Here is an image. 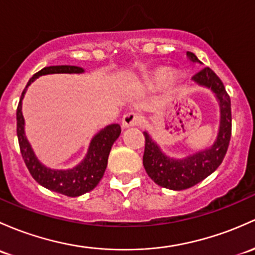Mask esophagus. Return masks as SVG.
I'll return each mask as SVG.
<instances>
[{"label":"esophagus","instance_id":"esophagus-1","mask_svg":"<svg viewBox=\"0 0 255 255\" xmlns=\"http://www.w3.org/2000/svg\"><path fill=\"white\" fill-rule=\"evenodd\" d=\"M143 122V116L136 112H128L123 116L122 119V127L128 128V127H134V126L141 125Z\"/></svg>","mask_w":255,"mask_h":255}]
</instances>
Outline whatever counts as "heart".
Instances as JSON below:
<instances>
[{
	"label": "heart",
	"mask_w": 255,
	"mask_h": 255,
	"mask_svg": "<svg viewBox=\"0 0 255 255\" xmlns=\"http://www.w3.org/2000/svg\"><path fill=\"white\" fill-rule=\"evenodd\" d=\"M166 77H168V71L167 69H162L161 72H159V76H157V78H159V80H163Z\"/></svg>",
	"instance_id": "obj_1"
}]
</instances>
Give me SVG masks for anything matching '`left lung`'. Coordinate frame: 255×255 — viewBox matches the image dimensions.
Returning <instances> with one entry per match:
<instances>
[{"instance_id": "left-lung-1", "label": "left lung", "mask_w": 255, "mask_h": 255, "mask_svg": "<svg viewBox=\"0 0 255 255\" xmlns=\"http://www.w3.org/2000/svg\"><path fill=\"white\" fill-rule=\"evenodd\" d=\"M187 57L193 63H202L193 52H187ZM197 84L209 88L216 95L220 105V128L215 143L210 148L189 155L184 159H172L166 156L148 133L145 136V149L143 165L152 181L163 188L182 191L191 188L202 182L221 165L229 148L232 132L231 100L224 87V83L213 69L204 67L192 77Z\"/></svg>"}]
</instances>
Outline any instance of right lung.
I'll list each match as a JSON object with an SVG mask.
<instances>
[{
    "label": "right lung",
    "instance_id": "add662e5",
    "mask_svg": "<svg viewBox=\"0 0 255 255\" xmlns=\"http://www.w3.org/2000/svg\"><path fill=\"white\" fill-rule=\"evenodd\" d=\"M83 72H84V69L77 66L45 67L29 79L25 89L21 93L19 104L17 107L18 141H19L21 156H23L29 172L37 183L41 184L42 187L50 189V191L60 193V194L67 195V197H79L84 193L93 191L98 186V183L105 173L107 159H109L112 144L121 134L120 125L114 123V125L107 126L106 128L101 129L98 134L94 136L90 141L87 156L76 167L69 168V170H52V168L44 166L37 160L28 139H26L25 133H24L21 100H23L24 94L26 92V88L40 76L55 73H83Z\"/></svg>",
    "mask_w": 255,
    "mask_h": 255
}]
</instances>
